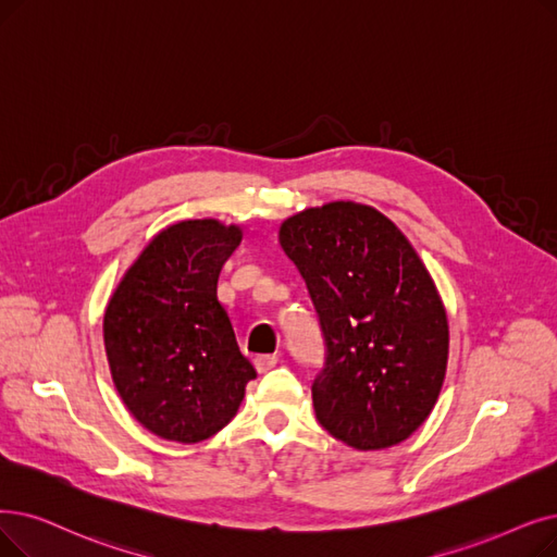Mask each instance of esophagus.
<instances>
[{
    "mask_svg": "<svg viewBox=\"0 0 557 557\" xmlns=\"http://www.w3.org/2000/svg\"><path fill=\"white\" fill-rule=\"evenodd\" d=\"M275 364H277V355H257V357H255V369H257L259 373L271 371Z\"/></svg>",
    "mask_w": 557,
    "mask_h": 557,
    "instance_id": "1",
    "label": "esophagus"
}]
</instances>
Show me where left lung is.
<instances>
[{"instance_id": "obj_1", "label": "left lung", "mask_w": 557, "mask_h": 557, "mask_svg": "<svg viewBox=\"0 0 557 557\" xmlns=\"http://www.w3.org/2000/svg\"><path fill=\"white\" fill-rule=\"evenodd\" d=\"M325 342L319 423L357 450L405 442L432 412L448 364V319L421 257L373 207L327 202L280 225Z\"/></svg>"}]
</instances>
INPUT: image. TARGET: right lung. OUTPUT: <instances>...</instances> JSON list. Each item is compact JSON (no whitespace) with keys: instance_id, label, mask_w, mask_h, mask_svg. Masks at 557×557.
Wrapping results in <instances>:
<instances>
[{"instance_id":"right-lung-1","label":"right lung","mask_w":557,"mask_h":557,"mask_svg":"<svg viewBox=\"0 0 557 557\" xmlns=\"http://www.w3.org/2000/svg\"><path fill=\"white\" fill-rule=\"evenodd\" d=\"M244 232L215 219L161 230L104 311L115 389L157 437L198 444L223 430L257 377L219 302V277Z\"/></svg>"}]
</instances>
